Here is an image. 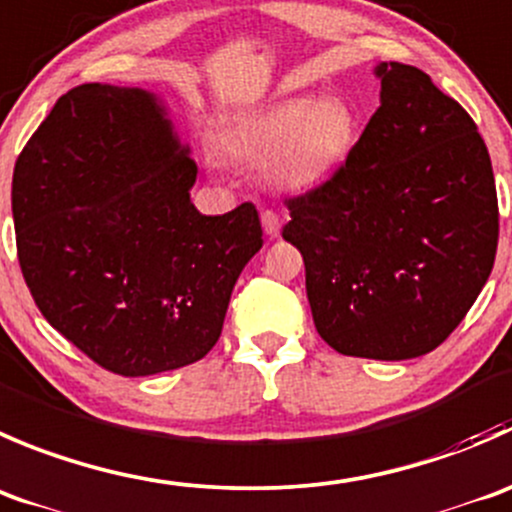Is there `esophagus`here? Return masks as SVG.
Returning <instances> with one entry per match:
<instances>
[{"mask_svg": "<svg viewBox=\"0 0 512 512\" xmlns=\"http://www.w3.org/2000/svg\"><path fill=\"white\" fill-rule=\"evenodd\" d=\"M261 224L268 236H278V231H281V219H278L276 211H261Z\"/></svg>", "mask_w": 512, "mask_h": 512, "instance_id": "esophagus-1", "label": "esophagus"}]
</instances>
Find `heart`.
Instances as JSON below:
<instances>
[{"mask_svg":"<svg viewBox=\"0 0 512 512\" xmlns=\"http://www.w3.org/2000/svg\"><path fill=\"white\" fill-rule=\"evenodd\" d=\"M361 134L358 111L338 96H286L266 109L229 121L219 151L258 169L278 191L303 194L328 184L346 166Z\"/></svg>","mask_w":512,"mask_h":512,"instance_id":"heart-1","label":"heart"}]
</instances>
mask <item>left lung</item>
<instances>
[{
	"instance_id": "1",
	"label": "left lung",
	"mask_w": 512,
	"mask_h": 512,
	"mask_svg": "<svg viewBox=\"0 0 512 512\" xmlns=\"http://www.w3.org/2000/svg\"><path fill=\"white\" fill-rule=\"evenodd\" d=\"M381 106L328 184L288 199L313 323L343 356L438 348L493 271L498 196L478 126L426 72L381 62Z\"/></svg>"
}]
</instances>
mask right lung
I'll use <instances>...</instances> for the list:
<instances>
[{
	"label": "right lung",
	"mask_w": 512,
	"mask_h": 512,
	"mask_svg": "<svg viewBox=\"0 0 512 512\" xmlns=\"http://www.w3.org/2000/svg\"><path fill=\"white\" fill-rule=\"evenodd\" d=\"M169 109L139 86L82 84L14 166L24 281L42 316L101 368L154 376L199 361L263 246L254 204L204 216Z\"/></svg>",
	"instance_id": "obj_1"
}]
</instances>
